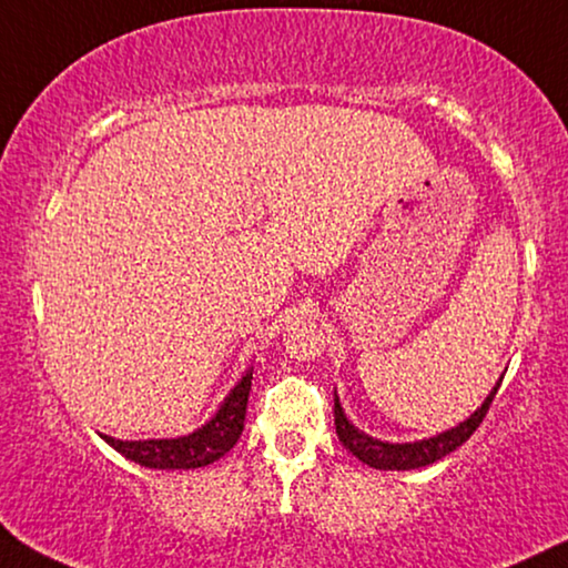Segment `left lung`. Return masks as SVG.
<instances>
[{"instance_id": "1", "label": "left lung", "mask_w": 568, "mask_h": 568, "mask_svg": "<svg viewBox=\"0 0 568 568\" xmlns=\"http://www.w3.org/2000/svg\"><path fill=\"white\" fill-rule=\"evenodd\" d=\"M500 385H503V375L495 383L493 390H489L485 400H481L479 408L474 410L469 418L456 423L454 428L442 430V434H436V436L420 438V442H403V444L379 442V438L365 434V430H359L349 418H346L342 403H338V395L334 390V423H336L338 442H342L344 448H349V452L357 456L362 464H367V467H372V469L408 471V469L428 467V464L444 459L446 454L456 452V448H459L474 434V430L479 428V423L487 416L489 405H493L497 390H500Z\"/></svg>"}]
</instances>
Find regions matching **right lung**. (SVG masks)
<instances>
[{"instance_id": "add662e5", "label": "right lung", "mask_w": 568, "mask_h": 568, "mask_svg": "<svg viewBox=\"0 0 568 568\" xmlns=\"http://www.w3.org/2000/svg\"><path fill=\"white\" fill-rule=\"evenodd\" d=\"M252 390V367L244 369L224 403L219 405L201 428L175 438H145V442H122V438L99 434L104 442L130 459L148 469H199L230 452L240 442L247 413V397Z\"/></svg>"}]
</instances>
